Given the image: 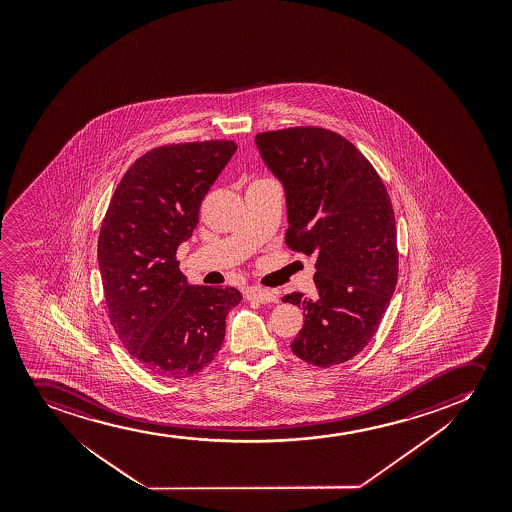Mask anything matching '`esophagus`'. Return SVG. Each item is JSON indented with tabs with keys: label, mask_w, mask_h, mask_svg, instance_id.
Segmentation results:
<instances>
[{
	"label": "esophagus",
	"mask_w": 512,
	"mask_h": 512,
	"mask_svg": "<svg viewBox=\"0 0 512 512\" xmlns=\"http://www.w3.org/2000/svg\"><path fill=\"white\" fill-rule=\"evenodd\" d=\"M246 299L256 300L259 304H268V302H277L278 297L273 290L251 287L246 290Z\"/></svg>",
	"instance_id": "esophagus-1"
}]
</instances>
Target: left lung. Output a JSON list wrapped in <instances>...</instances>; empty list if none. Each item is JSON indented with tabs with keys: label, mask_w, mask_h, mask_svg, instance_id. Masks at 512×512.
<instances>
[{
	"label": "left lung",
	"mask_w": 512,
	"mask_h": 512,
	"mask_svg": "<svg viewBox=\"0 0 512 512\" xmlns=\"http://www.w3.org/2000/svg\"><path fill=\"white\" fill-rule=\"evenodd\" d=\"M256 145L285 188L287 246L316 256V295L282 299L306 314L290 347L316 367L343 364L376 335L398 282L388 191L371 162L335 131H265Z\"/></svg>",
	"instance_id": "1"
}]
</instances>
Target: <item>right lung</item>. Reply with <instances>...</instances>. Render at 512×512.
Listing matches in <instances>:
<instances>
[{"mask_svg":"<svg viewBox=\"0 0 512 512\" xmlns=\"http://www.w3.org/2000/svg\"><path fill=\"white\" fill-rule=\"evenodd\" d=\"M235 141H189L143 153L126 171L100 227V277L109 319L133 359L162 379L203 371L224 343L234 287L188 285L176 253Z\"/></svg>","mask_w":512,"mask_h":512,"instance_id":"add662e5","label":"right lung"}]
</instances>
